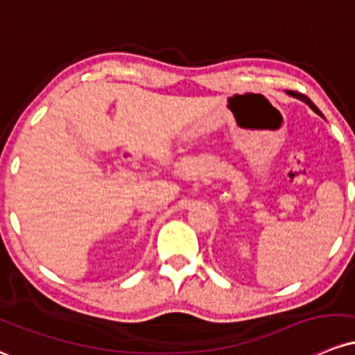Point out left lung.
<instances>
[{
  "mask_svg": "<svg viewBox=\"0 0 355 355\" xmlns=\"http://www.w3.org/2000/svg\"><path fill=\"white\" fill-rule=\"evenodd\" d=\"M287 95H291V96H294V98H300L301 100V102H304L306 103V105H309V107H311V109L313 110H315L316 112V114H320V115H322V112H320L318 110V107H316L315 105V103H313L311 102V100H309L308 98V96H306V95H303V93H297V92H291V89H287Z\"/></svg>",
  "mask_w": 355,
  "mask_h": 355,
  "instance_id": "obj_1",
  "label": "left lung"
}]
</instances>
